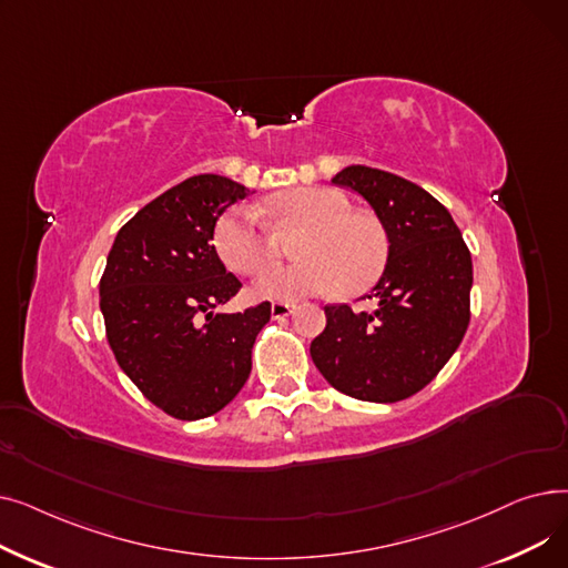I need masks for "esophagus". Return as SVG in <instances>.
<instances>
[{
	"label": "esophagus",
	"instance_id": "34e87169",
	"mask_svg": "<svg viewBox=\"0 0 568 568\" xmlns=\"http://www.w3.org/2000/svg\"><path fill=\"white\" fill-rule=\"evenodd\" d=\"M294 311V304H283V302H276V304H272V315L278 320V317H285V315H290Z\"/></svg>",
	"mask_w": 568,
	"mask_h": 568
}]
</instances>
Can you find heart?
I'll list each match as a JSON object with an SVG mask.
<instances>
[{
	"mask_svg": "<svg viewBox=\"0 0 568 568\" xmlns=\"http://www.w3.org/2000/svg\"><path fill=\"white\" fill-rule=\"evenodd\" d=\"M274 221L304 227L296 239L294 264L268 268L255 283V294L272 302H296L338 287L341 294L366 290L386 264L389 239L368 212H354L336 189L302 186L268 197L262 206ZM214 246L236 274L255 276L272 264L276 246L255 219L227 212L216 221Z\"/></svg>",
	"mask_w": 568,
	"mask_h": 568,
	"instance_id": "heart-1",
	"label": "heart"
}]
</instances>
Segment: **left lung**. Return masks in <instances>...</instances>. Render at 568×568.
<instances>
[{"label": "left lung", "instance_id": "left-lung-1", "mask_svg": "<svg viewBox=\"0 0 568 568\" xmlns=\"http://www.w3.org/2000/svg\"><path fill=\"white\" fill-rule=\"evenodd\" d=\"M332 182L373 206L389 255L366 294L373 311L324 306L313 364L345 396L396 403L422 392L458 349L469 324L471 255L446 206L407 179L349 165Z\"/></svg>", "mask_w": 568, "mask_h": 568}]
</instances>
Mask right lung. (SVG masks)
<instances>
[{"mask_svg":"<svg viewBox=\"0 0 568 568\" xmlns=\"http://www.w3.org/2000/svg\"><path fill=\"white\" fill-rule=\"evenodd\" d=\"M248 189L221 174L172 186L116 232L99 285L114 359L146 400L182 422L223 409L251 375L272 304L216 313L242 287L212 246Z\"/></svg>","mask_w":568,"mask_h":568,"instance_id":"add662e5","label":"right lung"}]
</instances>
